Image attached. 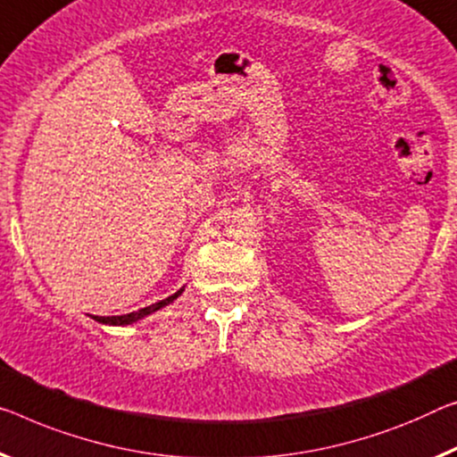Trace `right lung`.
Here are the masks:
<instances>
[{"label":"right lung","instance_id":"right-lung-1","mask_svg":"<svg viewBox=\"0 0 457 457\" xmlns=\"http://www.w3.org/2000/svg\"><path fill=\"white\" fill-rule=\"evenodd\" d=\"M184 290H186V286H184V287H179L178 292L171 294V296H167L165 300H159V302H155V304L145 306V308H140V311H135V312L120 314V317H96V314H89V317L94 319V320H97V322H102V325H110V327H126V325H132V322H138L140 319H146V317H149V314L161 311V308H165V306L173 304V302L178 300V298L181 296V294H184Z\"/></svg>","mask_w":457,"mask_h":457}]
</instances>
